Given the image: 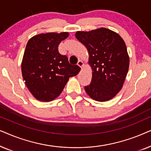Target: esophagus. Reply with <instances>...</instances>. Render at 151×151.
<instances>
[{"instance_id": "obj_1", "label": "esophagus", "mask_w": 151, "mask_h": 151, "mask_svg": "<svg viewBox=\"0 0 151 151\" xmlns=\"http://www.w3.org/2000/svg\"><path fill=\"white\" fill-rule=\"evenodd\" d=\"M78 65L79 66V67H81V68H82V67H83V66H84L83 62H82V60H79V61L78 62Z\"/></svg>"}]
</instances>
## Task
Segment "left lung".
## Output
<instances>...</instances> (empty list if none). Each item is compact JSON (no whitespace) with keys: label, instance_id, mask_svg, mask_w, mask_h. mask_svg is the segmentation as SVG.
I'll return each mask as SVG.
<instances>
[{"label":"left lung","instance_id":"obj_1","mask_svg":"<svg viewBox=\"0 0 151 151\" xmlns=\"http://www.w3.org/2000/svg\"><path fill=\"white\" fill-rule=\"evenodd\" d=\"M76 37L86 47L92 69L86 93L98 102L111 100L122 89L129 71V57L124 41L118 34L106 28L77 32Z\"/></svg>","mask_w":151,"mask_h":151}]
</instances>
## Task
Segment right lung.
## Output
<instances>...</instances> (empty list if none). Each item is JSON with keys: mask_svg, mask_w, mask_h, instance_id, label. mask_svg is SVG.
Segmentation results:
<instances>
[{"mask_svg": "<svg viewBox=\"0 0 151 151\" xmlns=\"http://www.w3.org/2000/svg\"><path fill=\"white\" fill-rule=\"evenodd\" d=\"M69 33L40 34L27 44L21 69L28 89L38 100L49 102L60 96L70 77L79 73L80 67L69 63L61 55L58 45Z\"/></svg>", "mask_w": 151, "mask_h": 151, "instance_id": "add662e5", "label": "right lung"}]
</instances>
